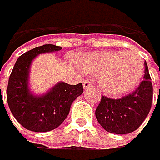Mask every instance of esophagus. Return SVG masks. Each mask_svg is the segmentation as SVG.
I'll list each match as a JSON object with an SVG mask.
<instances>
[{
    "label": "esophagus",
    "instance_id": "34e87169",
    "mask_svg": "<svg viewBox=\"0 0 160 160\" xmlns=\"http://www.w3.org/2000/svg\"><path fill=\"white\" fill-rule=\"evenodd\" d=\"M93 85V82L91 81L90 79H86L83 81V87H84V89H88L89 87H91Z\"/></svg>",
    "mask_w": 160,
    "mask_h": 160
}]
</instances>
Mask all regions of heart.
I'll use <instances>...</instances> for the list:
<instances>
[{
	"label": "heart",
	"mask_w": 160,
	"mask_h": 160,
	"mask_svg": "<svg viewBox=\"0 0 160 160\" xmlns=\"http://www.w3.org/2000/svg\"><path fill=\"white\" fill-rule=\"evenodd\" d=\"M78 64L87 74L97 75L100 87L112 95L127 93L139 84L144 63L133 51H103L82 54Z\"/></svg>",
	"instance_id": "obj_1"
}]
</instances>
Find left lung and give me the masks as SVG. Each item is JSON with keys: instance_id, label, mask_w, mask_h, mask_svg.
<instances>
[{"instance_id": "1", "label": "left lung", "mask_w": 160, "mask_h": 160, "mask_svg": "<svg viewBox=\"0 0 160 160\" xmlns=\"http://www.w3.org/2000/svg\"><path fill=\"white\" fill-rule=\"evenodd\" d=\"M143 78L135 91L122 98L113 99L102 95L95 115L106 131L126 134L136 130L145 120L153 97V88L146 62Z\"/></svg>"}]
</instances>
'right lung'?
<instances>
[{"instance_id": "add662e5", "label": "right lung", "mask_w": 160, "mask_h": 160, "mask_svg": "<svg viewBox=\"0 0 160 160\" xmlns=\"http://www.w3.org/2000/svg\"><path fill=\"white\" fill-rule=\"evenodd\" d=\"M46 44L21 55L13 68L7 87V101L17 121L26 129L46 132L57 128L69 114L72 102L83 93V85L61 82L46 95L38 97L29 92L28 75L31 62L38 54L61 50ZM1 92V86H0Z\"/></svg>"}]
</instances>
